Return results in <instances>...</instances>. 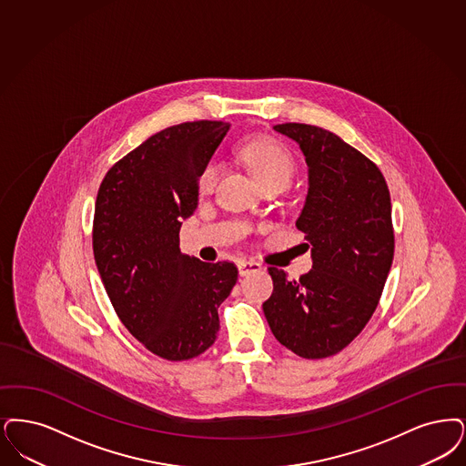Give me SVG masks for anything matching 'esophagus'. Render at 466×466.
I'll list each match as a JSON object with an SVG mask.
<instances>
[{
  "label": "esophagus",
  "mask_w": 466,
  "mask_h": 466,
  "mask_svg": "<svg viewBox=\"0 0 466 466\" xmlns=\"http://www.w3.org/2000/svg\"><path fill=\"white\" fill-rule=\"evenodd\" d=\"M238 268L241 276H248L251 272H260L261 265L258 261L253 260H239L238 261Z\"/></svg>",
  "instance_id": "1"
}]
</instances>
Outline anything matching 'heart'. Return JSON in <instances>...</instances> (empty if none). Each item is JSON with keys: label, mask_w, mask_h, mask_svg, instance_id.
I'll list each match as a JSON object with an SVG mask.
<instances>
[{"label": "heart", "mask_w": 466, "mask_h": 466, "mask_svg": "<svg viewBox=\"0 0 466 466\" xmlns=\"http://www.w3.org/2000/svg\"><path fill=\"white\" fill-rule=\"evenodd\" d=\"M242 161L251 167L255 177L260 180L263 187L280 186L286 187L291 184L297 165L289 150L282 147L278 142L270 138H253L242 144ZM220 177V163L217 159H211L199 177V188L203 192H209L217 186Z\"/></svg>", "instance_id": "1"}]
</instances>
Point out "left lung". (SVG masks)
<instances>
[{
    "label": "left lung",
    "instance_id": "1",
    "mask_svg": "<svg viewBox=\"0 0 466 466\" xmlns=\"http://www.w3.org/2000/svg\"><path fill=\"white\" fill-rule=\"evenodd\" d=\"M299 142L309 194L297 227L312 246V270L288 280L268 267L272 297L263 314L280 345L303 359L343 350L378 307L393 260L390 192L380 167L331 131L284 123Z\"/></svg>",
    "mask_w": 466,
    "mask_h": 466
}]
</instances>
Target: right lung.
Masks as SVG:
<instances>
[{
	"mask_svg": "<svg viewBox=\"0 0 466 466\" xmlns=\"http://www.w3.org/2000/svg\"><path fill=\"white\" fill-rule=\"evenodd\" d=\"M230 128L194 121L161 130L106 173L95 203L94 257L112 307L149 352L188 360L218 335L232 261L206 263L178 248L198 206V180Z\"/></svg>",
	"mask_w": 466,
	"mask_h": 466,
	"instance_id": "1",
	"label": "right lung"
}]
</instances>
